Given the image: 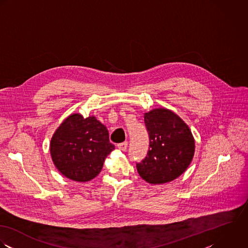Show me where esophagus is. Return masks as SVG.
<instances>
[{"label": "esophagus", "instance_id": "esophagus-1", "mask_svg": "<svg viewBox=\"0 0 248 248\" xmlns=\"http://www.w3.org/2000/svg\"><path fill=\"white\" fill-rule=\"evenodd\" d=\"M118 149H121L122 151H126L127 149V142H124L118 145Z\"/></svg>", "mask_w": 248, "mask_h": 248}]
</instances>
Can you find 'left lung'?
I'll return each mask as SVG.
<instances>
[{"label":"left lung","instance_id":"1","mask_svg":"<svg viewBox=\"0 0 248 248\" xmlns=\"http://www.w3.org/2000/svg\"><path fill=\"white\" fill-rule=\"evenodd\" d=\"M149 136L146 158L137 163L139 175L149 184H164L179 177L191 164L195 139L186 123L167 108L145 113Z\"/></svg>","mask_w":248,"mask_h":248}]
</instances>
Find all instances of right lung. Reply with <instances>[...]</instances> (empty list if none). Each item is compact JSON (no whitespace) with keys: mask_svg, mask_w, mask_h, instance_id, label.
<instances>
[{"mask_svg":"<svg viewBox=\"0 0 248 248\" xmlns=\"http://www.w3.org/2000/svg\"><path fill=\"white\" fill-rule=\"evenodd\" d=\"M114 149L107 128L96 117L83 118L78 113L61 123L50 144V156L58 171L77 182L94 179Z\"/></svg>","mask_w":248,"mask_h":248,"instance_id":"right-lung-1","label":"right lung"}]
</instances>
